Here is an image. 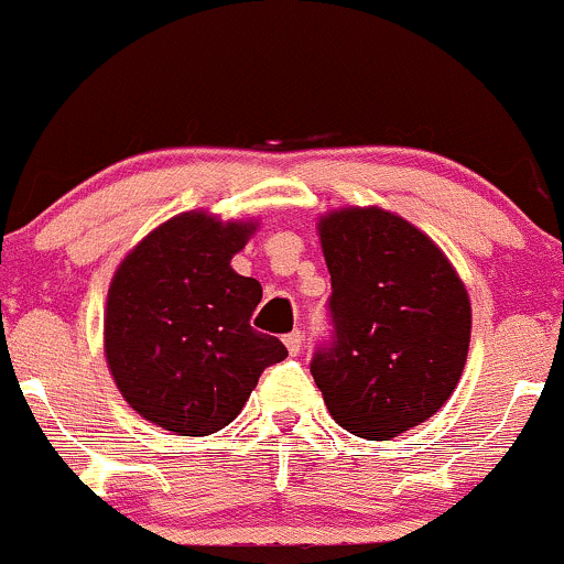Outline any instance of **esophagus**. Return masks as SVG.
Here are the masks:
<instances>
[{"mask_svg": "<svg viewBox=\"0 0 564 564\" xmlns=\"http://www.w3.org/2000/svg\"><path fill=\"white\" fill-rule=\"evenodd\" d=\"M284 347H288L290 355H299L301 349H304V333L301 330H293L284 336Z\"/></svg>", "mask_w": 564, "mask_h": 564, "instance_id": "esophagus-1", "label": "esophagus"}]
</instances>
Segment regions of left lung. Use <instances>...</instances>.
<instances>
[{"label":"left lung","instance_id":"1","mask_svg":"<svg viewBox=\"0 0 564 564\" xmlns=\"http://www.w3.org/2000/svg\"><path fill=\"white\" fill-rule=\"evenodd\" d=\"M333 341L312 360L330 416L368 441L430 420L463 377L470 299L441 247L395 212L319 217Z\"/></svg>","mask_w":564,"mask_h":564}]
</instances>
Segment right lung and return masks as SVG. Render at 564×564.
<instances>
[{"label": "right lung", "mask_w": 564, "mask_h": 564, "mask_svg": "<svg viewBox=\"0 0 564 564\" xmlns=\"http://www.w3.org/2000/svg\"><path fill=\"white\" fill-rule=\"evenodd\" d=\"M258 223L204 209L161 223L120 260L105 308V357L126 403L177 435H209L236 420L263 368L288 357L252 330L263 299L231 269Z\"/></svg>", "instance_id": "1"}]
</instances>
